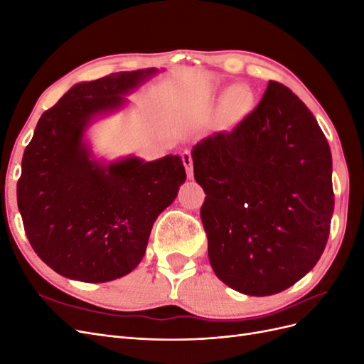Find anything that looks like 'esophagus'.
I'll use <instances>...</instances> for the list:
<instances>
[{
	"label": "esophagus",
	"instance_id": "esophagus-1",
	"mask_svg": "<svg viewBox=\"0 0 364 364\" xmlns=\"http://www.w3.org/2000/svg\"><path fill=\"white\" fill-rule=\"evenodd\" d=\"M182 162L185 165V170H186V176H188V179H193L194 178V167H193V158H191L190 151L182 153Z\"/></svg>",
	"mask_w": 364,
	"mask_h": 364
}]
</instances>
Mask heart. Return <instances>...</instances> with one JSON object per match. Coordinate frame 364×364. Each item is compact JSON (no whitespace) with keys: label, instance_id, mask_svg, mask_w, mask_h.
I'll use <instances>...</instances> for the list:
<instances>
[{"label":"heart","instance_id":"heart-1","mask_svg":"<svg viewBox=\"0 0 364 364\" xmlns=\"http://www.w3.org/2000/svg\"><path fill=\"white\" fill-rule=\"evenodd\" d=\"M218 103L222 106V118L228 127H234L240 124L253 109L255 97L246 85H232L223 95L218 98Z\"/></svg>","mask_w":364,"mask_h":364}]
</instances>
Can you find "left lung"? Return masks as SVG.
<instances>
[{
  "label": "left lung",
  "mask_w": 364,
  "mask_h": 364,
  "mask_svg": "<svg viewBox=\"0 0 364 364\" xmlns=\"http://www.w3.org/2000/svg\"><path fill=\"white\" fill-rule=\"evenodd\" d=\"M208 257L217 278L249 296H270L310 272L334 213L333 159L314 115L287 86L269 82L232 132L191 151Z\"/></svg>",
  "instance_id": "8db88e82"
}]
</instances>
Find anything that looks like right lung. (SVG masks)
<instances>
[{
	"label": "right lung",
	"mask_w": 364,
	"mask_h": 364,
	"mask_svg": "<svg viewBox=\"0 0 364 364\" xmlns=\"http://www.w3.org/2000/svg\"><path fill=\"white\" fill-rule=\"evenodd\" d=\"M156 68L74 85L38 121L24 151L18 208L31 247L65 278L109 282L146 253L153 223L178 197L186 173L178 155L146 162L97 158L86 132L127 106Z\"/></svg>",
	"instance_id": "add662e5"
}]
</instances>
